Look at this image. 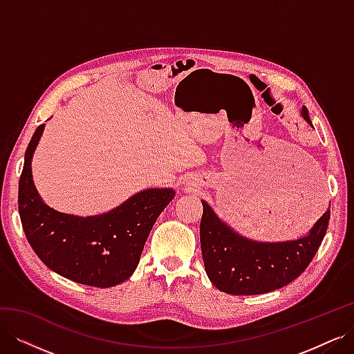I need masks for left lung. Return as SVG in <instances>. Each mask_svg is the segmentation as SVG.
<instances>
[{
    "label": "left lung",
    "instance_id": "obj_1",
    "mask_svg": "<svg viewBox=\"0 0 354 354\" xmlns=\"http://www.w3.org/2000/svg\"><path fill=\"white\" fill-rule=\"evenodd\" d=\"M301 116L312 125L306 108ZM202 207L199 230L207 276L217 289L232 295L266 294L297 279L317 252L330 217L328 208L301 238L261 242L232 229L207 201H202Z\"/></svg>",
    "mask_w": 354,
    "mask_h": 354
}]
</instances>
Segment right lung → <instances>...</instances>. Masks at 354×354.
<instances>
[{
    "label": "right lung",
    "mask_w": 354,
    "mask_h": 354,
    "mask_svg": "<svg viewBox=\"0 0 354 354\" xmlns=\"http://www.w3.org/2000/svg\"><path fill=\"white\" fill-rule=\"evenodd\" d=\"M44 127L30 138L19 180V214L28 242L48 269L66 279L97 288L120 285L137 269L149 233L176 190L145 189L108 212L87 217L50 208L32 178V158Z\"/></svg>",
    "instance_id": "obj_1"
}]
</instances>
